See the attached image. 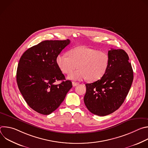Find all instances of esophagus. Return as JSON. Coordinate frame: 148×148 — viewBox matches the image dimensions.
Wrapping results in <instances>:
<instances>
[{"mask_svg": "<svg viewBox=\"0 0 148 148\" xmlns=\"http://www.w3.org/2000/svg\"><path fill=\"white\" fill-rule=\"evenodd\" d=\"M72 84H73V87H75V86L79 85V83L78 82H73Z\"/></svg>", "mask_w": 148, "mask_h": 148, "instance_id": "1", "label": "esophagus"}]
</instances>
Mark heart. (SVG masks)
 I'll list each match as a JSON object with an SVG mask.
<instances>
[{
  "label": "heart",
  "mask_w": 148,
  "mask_h": 148,
  "mask_svg": "<svg viewBox=\"0 0 148 148\" xmlns=\"http://www.w3.org/2000/svg\"><path fill=\"white\" fill-rule=\"evenodd\" d=\"M67 54H60L56 61L60 70L65 74H69L77 66L78 69L72 72L68 78L74 81L86 79L96 81L106 73L108 64V56L103 51L80 46L71 49Z\"/></svg>",
  "instance_id": "1"
}]
</instances>
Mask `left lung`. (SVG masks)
I'll return each mask as SVG.
<instances>
[{
    "instance_id": "obj_1",
    "label": "left lung",
    "mask_w": 148,
    "mask_h": 148,
    "mask_svg": "<svg viewBox=\"0 0 148 148\" xmlns=\"http://www.w3.org/2000/svg\"><path fill=\"white\" fill-rule=\"evenodd\" d=\"M109 64L103 76L86 84L84 101L87 109L98 116H105L117 110L131 88L134 73L129 57L123 50L108 51Z\"/></svg>"
}]
</instances>
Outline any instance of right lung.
I'll return each instance as SVG.
<instances>
[{"label":"right lung","mask_w":148,"mask_h":148,"mask_svg":"<svg viewBox=\"0 0 148 148\" xmlns=\"http://www.w3.org/2000/svg\"><path fill=\"white\" fill-rule=\"evenodd\" d=\"M70 40H45L27 49L20 57L16 73L18 89L29 106L43 115L54 111L72 88L58 67L57 56ZM61 80L59 84L56 81Z\"/></svg>","instance_id":"right-lung-1"}]
</instances>
